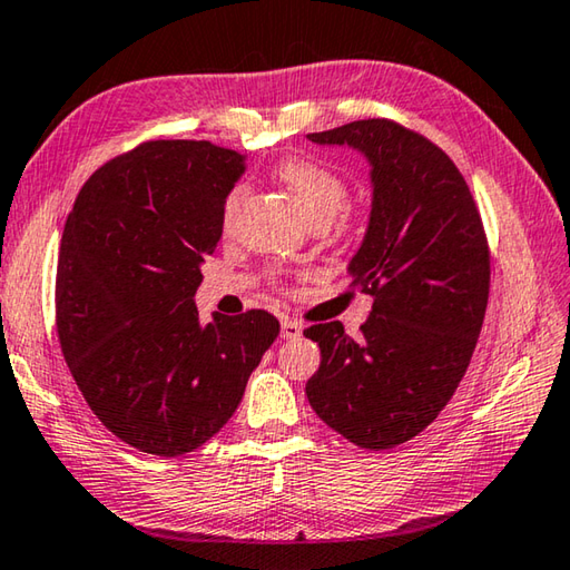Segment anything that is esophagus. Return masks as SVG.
Wrapping results in <instances>:
<instances>
[{"instance_id": "obj_1", "label": "esophagus", "mask_w": 570, "mask_h": 570, "mask_svg": "<svg viewBox=\"0 0 570 570\" xmlns=\"http://www.w3.org/2000/svg\"><path fill=\"white\" fill-rule=\"evenodd\" d=\"M301 325L291 321V317H283V323H279V337H283V341H295V337H301Z\"/></svg>"}]
</instances>
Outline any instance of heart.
<instances>
[{"label":"heart","instance_id":"heart-1","mask_svg":"<svg viewBox=\"0 0 570 570\" xmlns=\"http://www.w3.org/2000/svg\"><path fill=\"white\" fill-rule=\"evenodd\" d=\"M275 177L287 187V193L295 197L297 207L311 219H333L343 213L347 205V187L333 169H327L311 159L287 157L275 165ZM245 185H235L229 189L223 205V219L229 225L237 215L239 205L245 199Z\"/></svg>","mask_w":570,"mask_h":570}]
</instances>
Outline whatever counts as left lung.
Instances as JSON below:
<instances>
[{"instance_id": "8db88e82", "label": "left lung", "mask_w": 570, "mask_h": 570, "mask_svg": "<svg viewBox=\"0 0 570 570\" xmlns=\"http://www.w3.org/2000/svg\"><path fill=\"white\" fill-rule=\"evenodd\" d=\"M307 139L371 165V217L347 275L373 307L361 341L337 321L307 327L321 367L305 395L333 431L385 451L431 425L468 371L491 285L483 223L453 159L391 119Z\"/></svg>"}]
</instances>
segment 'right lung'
<instances>
[{
	"instance_id": "right-lung-1",
	"label": "right lung",
	"mask_w": 570,
	"mask_h": 570,
	"mask_svg": "<svg viewBox=\"0 0 570 570\" xmlns=\"http://www.w3.org/2000/svg\"><path fill=\"white\" fill-rule=\"evenodd\" d=\"M245 155L155 139L97 169L67 217L57 335L87 405L137 451L177 458L207 443L279 333L265 311L199 323L203 263Z\"/></svg>"
}]
</instances>
